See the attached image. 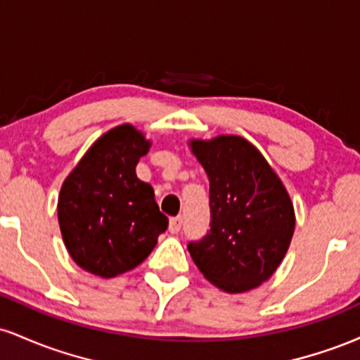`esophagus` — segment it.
<instances>
[{"instance_id":"1","label":"esophagus","mask_w":360,"mask_h":360,"mask_svg":"<svg viewBox=\"0 0 360 360\" xmlns=\"http://www.w3.org/2000/svg\"><path fill=\"white\" fill-rule=\"evenodd\" d=\"M181 226H183V217L171 218V221H169V232L177 233L181 230Z\"/></svg>"}]
</instances>
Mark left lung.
<instances>
[{"label":"left lung","instance_id":"8db88e82","mask_svg":"<svg viewBox=\"0 0 360 360\" xmlns=\"http://www.w3.org/2000/svg\"><path fill=\"white\" fill-rule=\"evenodd\" d=\"M210 181V232L188 250L210 283L245 292L274 274L295 233V208L259 148L238 135L189 140Z\"/></svg>","mask_w":360,"mask_h":360}]
</instances>
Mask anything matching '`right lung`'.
Instances as JSON below:
<instances>
[{"mask_svg":"<svg viewBox=\"0 0 360 360\" xmlns=\"http://www.w3.org/2000/svg\"><path fill=\"white\" fill-rule=\"evenodd\" d=\"M148 148L150 140L123 123L103 134L62 183V240L81 269L106 279L131 271L166 232L154 189L135 172Z\"/></svg>","mask_w":360,"mask_h":360,"instance_id":"add662e5","label":"right lung"}]
</instances>
